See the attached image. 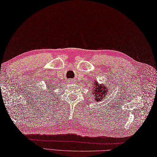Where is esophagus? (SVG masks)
<instances>
[{"label": "esophagus", "mask_w": 157, "mask_h": 157, "mask_svg": "<svg viewBox=\"0 0 157 157\" xmlns=\"http://www.w3.org/2000/svg\"><path fill=\"white\" fill-rule=\"evenodd\" d=\"M69 82H71V83H72V80H69Z\"/></svg>", "instance_id": "34e87169"}]
</instances>
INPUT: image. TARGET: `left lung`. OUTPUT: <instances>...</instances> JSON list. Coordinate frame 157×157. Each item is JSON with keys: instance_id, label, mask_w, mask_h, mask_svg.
<instances>
[{"instance_id": "8db88e82", "label": "left lung", "mask_w": 157, "mask_h": 157, "mask_svg": "<svg viewBox=\"0 0 157 157\" xmlns=\"http://www.w3.org/2000/svg\"><path fill=\"white\" fill-rule=\"evenodd\" d=\"M93 87L91 90V94L94 99L93 101L96 102H101L105 100L106 96H109L110 90V86H107L106 84H100L98 82L94 81L92 84Z\"/></svg>"}]
</instances>
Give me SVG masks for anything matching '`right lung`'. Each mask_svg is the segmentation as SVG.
Here are the masks:
<instances>
[{"instance_id": "obj_1", "label": "right lung", "mask_w": 157, "mask_h": 157, "mask_svg": "<svg viewBox=\"0 0 157 157\" xmlns=\"http://www.w3.org/2000/svg\"><path fill=\"white\" fill-rule=\"evenodd\" d=\"M46 89H48V90L46 91V92H47V93H46V94H47V96H46V98H49L50 96H51V94H53V92H52V91L53 90H55V89L53 88V87L51 88V84H50L49 82L48 83V84L46 85ZM44 94H45V92L44 93Z\"/></svg>"}]
</instances>
